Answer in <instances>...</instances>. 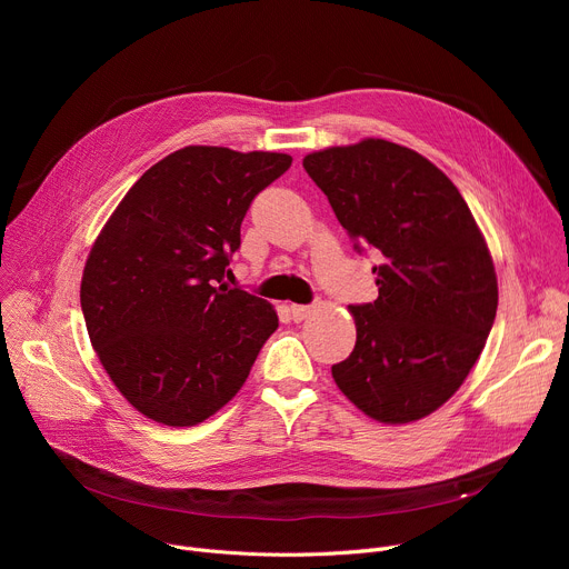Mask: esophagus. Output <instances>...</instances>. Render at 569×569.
<instances>
[{
  "mask_svg": "<svg viewBox=\"0 0 569 569\" xmlns=\"http://www.w3.org/2000/svg\"><path fill=\"white\" fill-rule=\"evenodd\" d=\"M311 311H313V307H309V305H292L290 307V316L295 322H302L305 318L311 316Z\"/></svg>",
  "mask_w": 569,
  "mask_h": 569,
  "instance_id": "esophagus-1",
  "label": "esophagus"
}]
</instances>
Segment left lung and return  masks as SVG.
<instances>
[{
    "instance_id": "obj_1",
    "label": "left lung",
    "mask_w": 569,
    "mask_h": 569,
    "mask_svg": "<svg viewBox=\"0 0 569 569\" xmlns=\"http://www.w3.org/2000/svg\"><path fill=\"white\" fill-rule=\"evenodd\" d=\"M302 166L355 249L380 256L378 300L350 307L357 341L335 382L378 422L422 420L459 390L493 327L485 237L450 177L397 142L330 147Z\"/></svg>"
}]
</instances>
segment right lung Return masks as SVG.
I'll return each instance as SVG.
<instances>
[{
    "label": "right lung",
    "instance_id": "obj_1",
    "mask_svg": "<svg viewBox=\"0 0 569 569\" xmlns=\"http://www.w3.org/2000/svg\"><path fill=\"white\" fill-rule=\"evenodd\" d=\"M292 159L191 144L149 168L89 251L80 307L99 360L149 420L193 427L244 385L279 327L223 283L253 198Z\"/></svg>",
    "mask_w": 569,
    "mask_h": 569
}]
</instances>
